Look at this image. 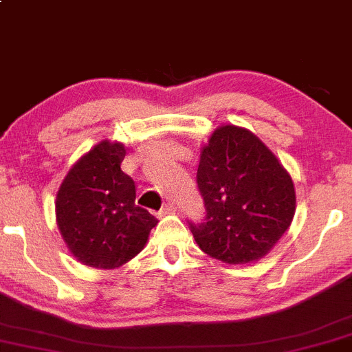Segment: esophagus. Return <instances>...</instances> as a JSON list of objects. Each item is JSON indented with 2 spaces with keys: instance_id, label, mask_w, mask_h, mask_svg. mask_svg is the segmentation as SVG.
I'll return each mask as SVG.
<instances>
[{
  "instance_id": "obj_1",
  "label": "esophagus",
  "mask_w": 352,
  "mask_h": 352,
  "mask_svg": "<svg viewBox=\"0 0 352 352\" xmlns=\"http://www.w3.org/2000/svg\"><path fill=\"white\" fill-rule=\"evenodd\" d=\"M175 211H176V206L173 205V203H168V205L162 206L161 214H171V213H175Z\"/></svg>"
}]
</instances>
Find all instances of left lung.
Segmentation results:
<instances>
[{
  "instance_id": "1",
  "label": "left lung",
  "mask_w": 352,
  "mask_h": 352,
  "mask_svg": "<svg viewBox=\"0 0 352 352\" xmlns=\"http://www.w3.org/2000/svg\"><path fill=\"white\" fill-rule=\"evenodd\" d=\"M196 183L206 217L203 223L188 221L192 236L203 252L230 265L265 256L292 223V177L243 127L221 126L211 134Z\"/></svg>"
}]
</instances>
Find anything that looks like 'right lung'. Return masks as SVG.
Here are the masks:
<instances>
[{
  "label": "right lung",
  "mask_w": 352,
  "mask_h": 352,
  "mask_svg": "<svg viewBox=\"0 0 352 352\" xmlns=\"http://www.w3.org/2000/svg\"><path fill=\"white\" fill-rule=\"evenodd\" d=\"M126 149L102 141L72 166L56 192V225L84 265L117 268L144 248L157 220L135 203V184L120 169Z\"/></svg>",
  "instance_id": "obj_1"
}]
</instances>
